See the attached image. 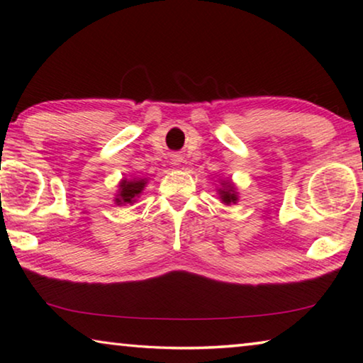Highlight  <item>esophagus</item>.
I'll list each match as a JSON object with an SVG mask.
<instances>
[{"label": "esophagus", "mask_w": 363, "mask_h": 363, "mask_svg": "<svg viewBox=\"0 0 363 363\" xmlns=\"http://www.w3.org/2000/svg\"><path fill=\"white\" fill-rule=\"evenodd\" d=\"M179 160H181V158H177V155L174 157V162H179Z\"/></svg>", "instance_id": "obj_1"}]
</instances>
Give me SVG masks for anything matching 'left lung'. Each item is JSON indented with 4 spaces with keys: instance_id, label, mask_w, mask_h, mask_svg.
<instances>
[{
    "instance_id": "left-lung-1",
    "label": "left lung",
    "mask_w": 363,
    "mask_h": 363,
    "mask_svg": "<svg viewBox=\"0 0 363 363\" xmlns=\"http://www.w3.org/2000/svg\"><path fill=\"white\" fill-rule=\"evenodd\" d=\"M219 194H220V199H223V201L225 205H229V203H235L237 201V196H235V194L232 192V187H229V189H219Z\"/></svg>"
}]
</instances>
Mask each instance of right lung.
<instances>
[{
    "label": "right lung",
    "instance_id": "right-lung-1",
    "mask_svg": "<svg viewBox=\"0 0 363 363\" xmlns=\"http://www.w3.org/2000/svg\"><path fill=\"white\" fill-rule=\"evenodd\" d=\"M145 186V181L140 179V181H123L121 186H120V194L116 195L118 199L116 200V203L121 205V203H134V200H136V196L143 192V189Z\"/></svg>",
    "mask_w": 363,
    "mask_h": 363
}]
</instances>
